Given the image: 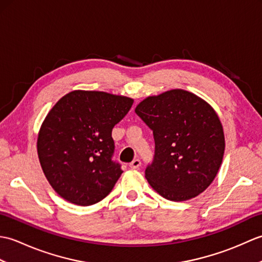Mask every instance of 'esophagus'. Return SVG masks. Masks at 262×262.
<instances>
[{
  "mask_svg": "<svg viewBox=\"0 0 262 262\" xmlns=\"http://www.w3.org/2000/svg\"><path fill=\"white\" fill-rule=\"evenodd\" d=\"M129 166L132 169H138L141 166V161L138 160V159H135V160H133L132 162L129 163Z\"/></svg>",
  "mask_w": 262,
  "mask_h": 262,
  "instance_id": "1",
  "label": "esophagus"
}]
</instances>
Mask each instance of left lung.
Wrapping results in <instances>:
<instances>
[{"instance_id": "8db88e82", "label": "left lung", "mask_w": 262, "mask_h": 262, "mask_svg": "<svg viewBox=\"0 0 262 262\" xmlns=\"http://www.w3.org/2000/svg\"><path fill=\"white\" fill-rule=\"evenodd\" d=\"M135 113L153 130L155 155L145 178L172 202L204 192L214 181L225 151L219 115L204 99L182 89L149 96Z\"/></svg>"}]
</instances>
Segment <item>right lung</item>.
<instances>
[{"mask_svg": "<svg viewBox=\"0 0 262 262\" xmlns=\"http://www.w3.org/2000/svg\"><path fill=\"white\" fill-rule=\"evenodd\" d=\"M134 99L103 91L74 90L49 110L38 132L39 162L60 197L79 206L99 203L122 171L111 161V132Z\"/></svg>", "mask_w": 262, "mask_h": 262, "instance_id": "right-lung-1", "label": "right lung"}]
</instances>
